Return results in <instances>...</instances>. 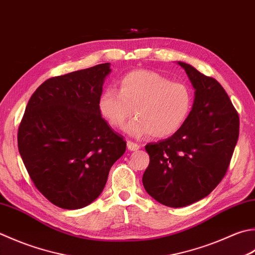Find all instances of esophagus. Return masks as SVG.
Listing matches in <instances>:
<instances>
[{"label": "esophagus", "mask_w": 255, "mask_h": 255, "mask_svg": "<svg viewBox=\"0 0 255 255\" xmlns=\"http://www.w3.org/2000/svg\"><path fill=\"white\" fill-rule=\"evenodd\" d=\"M127 148H128L130 151H137L138 149L140 148V147H139V144H137L136 142H132V141H129V140H128V141H127Z\"/></svg>", "instance_id": "1"}]
</instances>
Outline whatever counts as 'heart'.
Wrapping results in <instances>:
<instances>
[{"instance_id":"b5f03b06","label":"heart","mask_w":255,"mask_h":255,"mask_svg":"<svg viewBox=\"0 0 255 255\" xmlns=\"http://www.w3.org/2000/svg\"><path fill=\"white\" fill-rule=\"evenodd\" d=\"M191 107L192 93L186 84L146 69L125 75L119 92L105 88L98 99L99 113L115 129L122 128L134 114L136 118L125 128L134 138L171 136L182 126Z\"/></svg>"}]
</instances>
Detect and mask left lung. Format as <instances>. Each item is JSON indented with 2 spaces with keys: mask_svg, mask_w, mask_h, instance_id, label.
I'll use <instances>...</instances> for the list:
<instances>
[{
  "mask_svg": "<svg viewBox=\"0 0 255 255\" xmlns=\"http://www.w3.org/2000/svg\"><path fill=\"white\" fill-rule=\"evenodd\" d=\"M178 64L194 88L191 112L171 137L150 142L142 176L144 190L154 200L182 208L201 200L226 174L239 138V115L216 79L191 65Z\"/></svg>",
  "mask_w": 255,
  "mask_h": 255,
  "instance_id": "1",
  "label": "left lung"
}]
</instances>
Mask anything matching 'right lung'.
<instances>
[{
  "instance_id": "obj_1",
  "label": "right lung",
  "mask_w": 255,
  "mask_h": 255,
  "mask_svg": "<svg viewBox=\"0 0 255 255\" xmlns=\"http://www.w3.org/2000/svg\"><path fill=\"white\" fill-rule=\"evenodd\" d=\"M105 63L47 79L34 92L17 133L25 168L43 196L55 206L76 210L101 196L126 141L98 109Z\"/></svg>"
}]
</instances>
